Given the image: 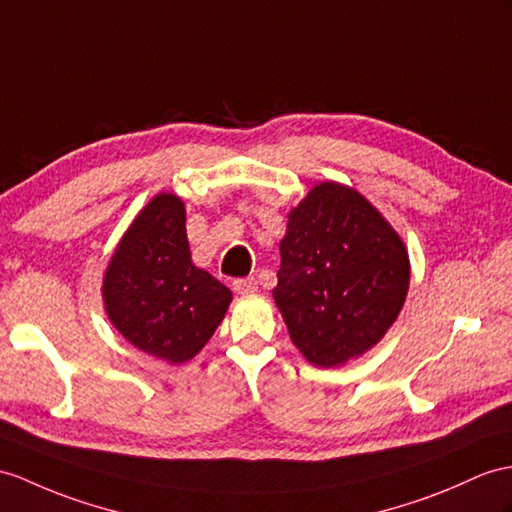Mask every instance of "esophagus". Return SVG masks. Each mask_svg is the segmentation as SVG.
Masks as SVG:
<instances>
[{"label": "esophagus", "instance_id": "esophagus-1", "mask_svg": "<svg viewBox=\"0 0 512 512\" xmlns=\"http://www.w3.org/2000/svg\"><path fill=\"white\" fill-rule=\"evenodd\" d=\"M232 286L239 295H252V293L258 291V282L254 278H239V280L232 282Z\"/></svg>", "mask_w": 512, "mask_h": 512}]
</instances>
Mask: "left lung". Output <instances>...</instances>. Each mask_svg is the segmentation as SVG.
I'll return each instance as SVG.
<instances>
[{
    "label": "left lung",
    "instance_id": "1",
    "mask_svg": "<svg viewBox=\"0 0 512 512\" xmlns=\"http://www.w3.org/2000/svg\"><path fill=\"white\" fill-rule=\"evenodd\" d=\"M408 286L402 236L352 186L319 182L289 210L273 299L310 365L341 367L378 345Z\"/></svg>",
    "mask_w": 512,
    "mask_h": 512
}]
</instances>
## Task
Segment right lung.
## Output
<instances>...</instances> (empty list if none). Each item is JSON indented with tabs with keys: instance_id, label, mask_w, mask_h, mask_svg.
Listing matches in <instances>:
<instances>
[{
	"instance_id": "add662e5",
	"label": "right lung",
	"mask_w": 512,
	"mask_h": 512,
	"mask_svg": "<svg viewBox=\"0 0 512 512\" xmlns=\"http://www.w3.org/2000/svg\"><path fill=\"white\" fill-rule=\"evenodd\" d=\"M102 299L110 323L136 350L182 365L215 334L232 291L195 267L184 202L162 191L123 232L104 271Z\"/></svg>"
}]
</instances>
